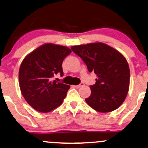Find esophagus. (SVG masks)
Returning a JSON list of instances; mask_svg holds the SVG:
<instances>
[{
    "instance_id": "esophagus-1",
    "label": "esophagus",
    "mask_w": 148,
    "mask_h": 148,
    "mask_svg": "<svg viewBox=\"0 0 148 148\" xmlns=\"http://www.w3.org/2000/svg\"><path fill=\"white\" fill-rule=\"evenodd\" d=\"M84 86V83H81L80 84H79V85H76V86H73L75 88H81V87H82V86Z\"/></svg>"
}]
</instances>
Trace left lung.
Returning a JSON list of instances; mask_svg holds the SVG:
<instances>
[{
    "mask_svg": "<svg viewBox=\"0 0 148 148\" xmlns=\"http://www.w3.org/2000/svg\"><path fill=\"white\" fill-rule=\"evenodd\" d=\"M73 52L85 62L89 72L97 75L86 99L92 108L101 113L118 109L125 100L130 83V69L124 56L103 43L72 46Z\"/></svg>",
    "mask_w": 148,
    "mask_h": 148,
    "instance_id": "8db88e82",
    "label": "left lung"
}]
</instances>
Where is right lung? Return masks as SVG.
Wrapping results in <instances>:
<instances>
[{"instance_id":"1","label":"right lung","mask_w":148,"mask_h":148,"mask_svg":"<svg viewBox=\"0 0 148 148\" xmlns=\"http://www.w3.org/2000/svg\"><path fill=\"white\" fill-rule=\"evenodd\" d=\"M71 50L65 46L46 43L23 60L19 71V83L23 97L36 111L47 113L62 104L70 86L56 80L63 76L62 62Z\"/></svg>"}]
</instances>
